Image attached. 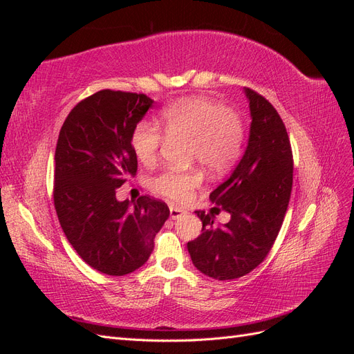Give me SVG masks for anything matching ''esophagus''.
<instances>
[{"label": "esophagus", "mask_w": 354, "mask_h": 354, "mask_svg": "<svg viewBox=\"0 0 354 354\" xmlns=\"http://www.w3.org/2000/svg\"><path fill=\"white\" fill-rule=\"evenodd\" d=\"M181 216H183V209L178 208V207H174V205L169 207V217H171V220H177Z\"/></svg>", "instance_id": "1"}]
</instances>
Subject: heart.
<instances>
[{"label": "heart", "mask_w": 354, "mask_h": 354, "mask_svg": "<svg viewBox=\"0 0 354 354\" xmlns=\"http://www.w3.org/2000/svg\"><path fill=\"white\" fill-rule=\"evenodd\" d=\"M156 124L167 138L189 143L190 164L199 162L212 173L229 169L242 152L245 130L241 116L209 99L189 97L171 103L159 113ZM158 131L156 125L142 121L131 131L133 153L146 167L156 162L162 146L164 137ZM201 181L199 169H165L153 178V187L160 195L183 202L192 196Z\"/></svg>", "instance_id": "b5f03b06"}]
</instances>
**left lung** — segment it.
<instances>
[{
  "label": "left lung",
  "mask_w": 354,
  "mask_h": 354,
  "mask_svg": "<svg viewBox=\"0 0 354 354\" xmlns=\"http://www.w3.org/2000/svg\"><path fill=\"white\" fill-rule=\"evenodd\" d=\"M250 103L248 146L230 177L214 189L209 214L196 211L202 233L187 242L192 263L208 277L230 281L245 276L272 250L292 190V151L283 121L269 100L243 88ZM231 214V221L213 226V212Z\"/></svg>",
  "instance_id": "1"
}]
</instances>
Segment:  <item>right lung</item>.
Wrapping results in <instances>:
<instances>
[{
  "label": "right lung",
  "instance_id": "add662e5",
  "mask_svg": "<svg viewBox=\"0 0 354 354\" xmlns=\"http://www.w3.org/2000/svg\"><path fill=\"white\" fill-rule=\"evenodd\" d=\"M146 94L102 90L80 102L62 125L55 155V207L60 226L81 259L109 276L142 267L169 217L151 196L118 201L137 171L130 146L136 124L152 108Z\"/></svg>",
  "mask_w": 354,
  "mask_h": 354
}]
</instances>
